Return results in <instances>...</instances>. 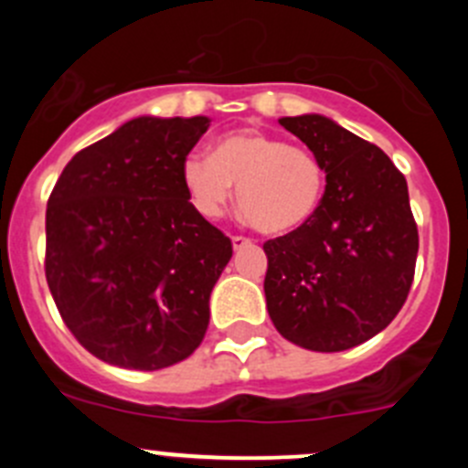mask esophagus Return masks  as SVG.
<instances>
[{
    "label": "esophagus",
    "mask_w": 468,
    "mask_h": 468,
    "mask_svg": "<svg viewBox=\"0 0 468 468\" xmlns=\"http://www.w3.org/2000/svg\"><path fill=\"white\" fill-rule=\"evenodd\" d=\"M250 243H253V241H250V239H248V237H239V234H237V237H231V246H234V250H239V248L250 246Z\"/></svg>",
    "instance_id": "1"
}]
</instances>
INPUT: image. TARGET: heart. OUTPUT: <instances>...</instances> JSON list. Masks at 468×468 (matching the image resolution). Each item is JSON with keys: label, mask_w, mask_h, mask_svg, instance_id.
<instances>
[{"label": "heart", "mask_w": 468, "mask_h": 468, "mask_svg": "<svg viewBox=\"0 0 468 468\" xmlns=\"http://www.w3.org/2000/svg\"><path fill=\"white\" fill-rule=\"evenodd\" d=\"M255 229L285 234L302 227L321 206L325 168L314 152L258 128L218 138L213 156L192 152L183 161V187L201 218L218 220L234 201Z\"/></svg>", "instance_id": "obj_1"}]
</instances>
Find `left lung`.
Masks as SVG:
<instances>
[{"mask_svg":"<svg viewBox=\"0 0 468 468\" xmlns=\"http://www.w3.org/2000/svg\"><path fill=\"white\" fill-rule=\"evenodd\" d=\"M325 168L312 220L264 243L271 324L302 349L345 351L382 333L415 279L408 183L378 144L321 114L279 119Z\"/></svg>","mask_w":468,"mask_h":468,"instance_id":"obj_1","label":"left lung"}]
</instances>
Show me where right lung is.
<instances>
[{
  "label": "right lung",
  "instance_id": "1",
  "mask_svg": "<svg viewBox=\"0 0 468 468\" xmlns=\"http://www.w3.org/2000/svg\"><path fill=\"white\" fill-rule=\"evenodd\" d=\"M208 117H138L58 177L47 206V281L69 333L95 358L161 370L192 356L231 241L197 213L183 161Z\"/></svg>",
  "mask_w": 468,
  "mask_h": 468
}]
</instances>
